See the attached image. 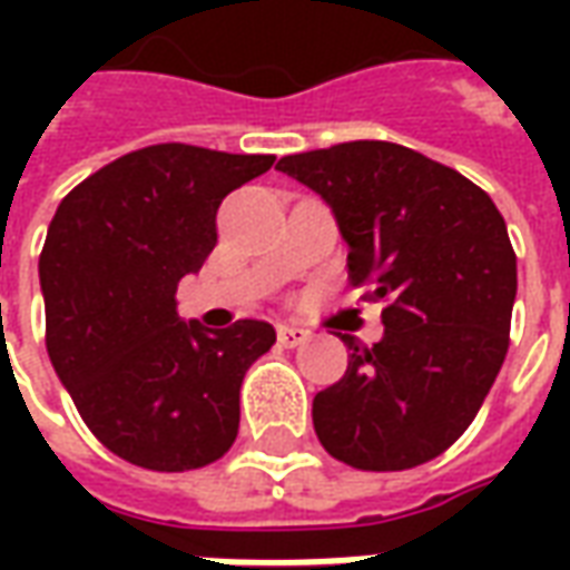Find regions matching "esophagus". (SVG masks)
<instances>
[{
    "label": "esophagus",
    "mask_w": 570,
    "mask_h": 570,
    "mask_svg": "<svg viewBox=\"0 0 570 570\" xmlns=\"http://www.w3.org/2000/svg\"><path fill=\"white\" fill-rule=\"evenodd\" d=\"M308 330H302V326H289V323H284V326H277V342L284 347H298L308 342Z\"/></svg>",
    "instance_id": "obj_1"
}]
</instances>
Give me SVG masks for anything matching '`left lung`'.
I'll return each mask as SVG.
<instances>
[{"label": "left lung", "mask_w": 570, "mask_h": 570, "mask_svg": "<svg viewBox=\"0 0 570 570\" xmlns=\"http://www.w3.org/2000/svg\"><path fill=\"white\" fill-rule=\"evenodd\" d=\"M277 170L333 207L347 281L384 302L379 345L342 335L347 370L314 396L317 440L357 470L428 464L476 419L510 347L515 253L501 210L400 142L298 151Z\"/></svg>", "instance_id": "8db88e82"}]
</instances>
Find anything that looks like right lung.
I'll return each instance as SVG.
<instances>
[{"mask_svg": "<svg viewBox=\"0 0 570 570\" xmlns=\"http://www.w3.org/2000/svg\"><path fill=\"white\" fill-rule=\"evenodd\" d=\"M274 155L158 142L100 167L60 200L39 281L45 345L97 440L130 464L186 473L219 461L240 424V382L274 326L179 321L176 284L216 247V210Z\"/></svg>", "mask_w": 570, "mask_h": 570, "instance_id": "add662e5", "label": "right lung"}]
</instances>
